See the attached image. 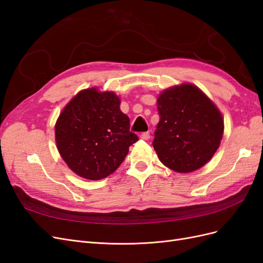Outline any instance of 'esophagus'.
I'll return each instance as SVG.
<instances>
[{
    "instance_id": "34e87169",
    "label": "esophagus",
    "mask_w": 263,
    "mask_h": 263,
    "mask_svg": "<svg viewBox=\"0 0 263 263\" xmlns=\"http://www.w3.org/2000/svg\"><path fill=\"white\" fill-rule=\"evenodd\" d=\"M149 138H150V134H149L148 132L142 133V134L140 135V139H142V140H148Z\"/></svg>"
}]
</instances>
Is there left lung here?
<instances>
[{
	"instance_id": "8db88e82",
	"label": "left lung",
	"mask_w": 263,
	"mask_h": 263,
	"mask_svg": "<svg viewBox=\"0 0 263 263\" xmlns=\"http://www.w3.org/2000/svg\"><path fill=\"white\" fill-rule=\"evenodd\" d=\"M160 121L153 146L173 171L192 172L211 160L219 147L224 121L216 105L193 84L164 90L157 101Z\"/></svg>"
}]
</instances>
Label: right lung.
Wrapping results in <instances>:
<instances>
[{
    "label": "right lung",
    "instance_id": "1",
    "mask_svg": "<svg viewBox=\"0 0 263 263\" xmlns=\"http://www.w3.org/2000/svg\"><path fill=\"white\" fill-rule=\"evenodd\" d=\"M113 92L86 89L63 108L54 126L55 142L69 168L87 180H101L124 161L138 140Z\"/></svg>",
    "mask_w": 263,
    "mask_h": 263
}]
</instances>
